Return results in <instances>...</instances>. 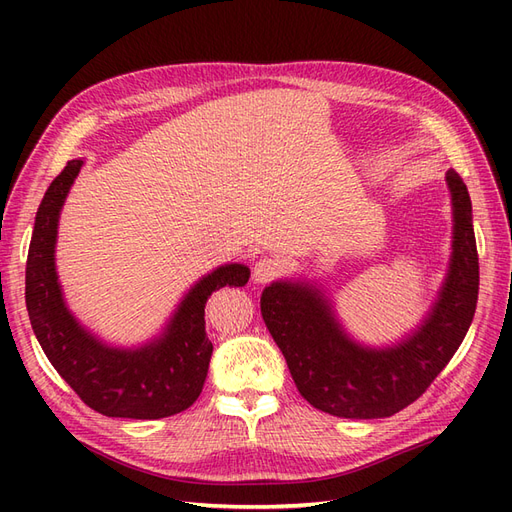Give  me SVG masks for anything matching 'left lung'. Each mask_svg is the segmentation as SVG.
Instances as JSON below:
<instances>
[{"label":"left lung","instance_id":"obj_1","mask_svg":"<svg viewBox=\"0 0 512 512\" xmlns=\"http://www.w3.org/2000/svg\"><path fill=\"white\" fill-rule=\"evenodd\" d=\"M81 166L83 160H70L38 207L25 267L29 322L46 359L91 410L121 418L179 414L198 399L207 378L213 352L205 333L207 299L224 286H245L250 269L224 265L200 277L151 342L136 348L104 344L68 309L55 269L59 213Z\"/></svg>","mask_w":512,"mask_h":512}]
</instances>
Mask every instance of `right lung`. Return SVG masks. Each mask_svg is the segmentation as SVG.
<instances>
[{"instance_id": "obj_1", "label": "right lung", "mask_w": 512, "mask_h": 512, "mask_svg": "<svg viewBox=\"0 0 512 512\" xmlns=\"http://www.w3.org/2000/svg\"><path fill=\"white\" fill-rule=\"evenodd\" d=\"M446 183L453 196V254L438 301L408 342L361 350L312 284L273 282L262 290V320L314 408L342 418L393 416L429 389L466 337L478 301L472 203L455 170H448Z\"/></svg>"}]
</instances>
